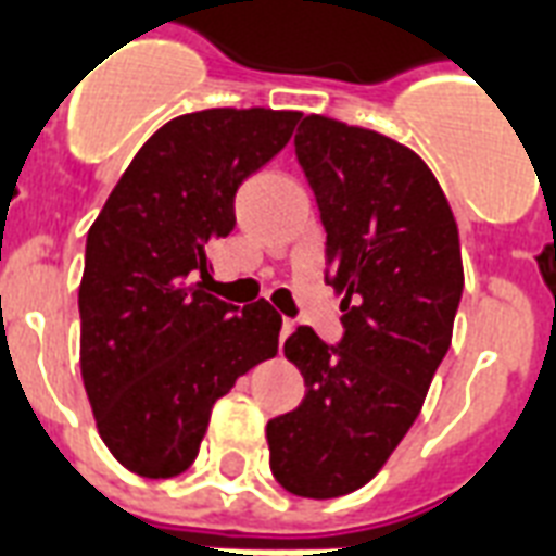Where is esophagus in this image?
I'll return each mask as SVG.
<instances>
[{"instance_id":"1","label":"esophagus","mask_w":556,"mask_h":556,"mask_svg":"<svg viewBox=\"0 0 556 556\" xmlns=\"http://www.w3.org/2000/svg\"><path fill=\"white\" fill-rule=\"evenodd\" d=\"M291 330H294V320L286 318V320H282V330H279V339H289Z\"/></svg>"}]
</instances>
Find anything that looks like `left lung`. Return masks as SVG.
I'll use <instances>...</instances> for the list:
<instances>
[{
    "instance_id": "1",
    "label": "left lung",
    "mask_w": 556,
    "mask_h": 556,
    "mask_svg": "<svg viewBox=\"0 0 556 556\" xmlns=\"http://www.w3.org/2000/svg\"><path fill=\"white\" fill-rule=\"evenodd\" d=\"M327 232L339 344L298 327V409L267 421L270 471L300 497L365 486L421 413L463 298L459 232L435 176L380 131L309 114L294 135Z\"/></svg>"
}]
</instances>
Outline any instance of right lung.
Masks as SVG:
<instances>
[{
    "label": "right lung",
    "instance_id": "1",
    "mask_svg": "<svg viewBox=\"0 0 556 556\" xmlns=\"http://www.w3.org/2000/svg\"><path fill=\"white\" fill-rule=\"evenodd\" d=\"M298 111L208 109L164 123L131 159L85 244L81 380L102 442L141 477L191 466L212 406L279 348V312L205 294L208 250L236 194L298 126Z\"/></svg>",
    "mask_w": 556,
    "mask_h": 556
}]
</instances>
